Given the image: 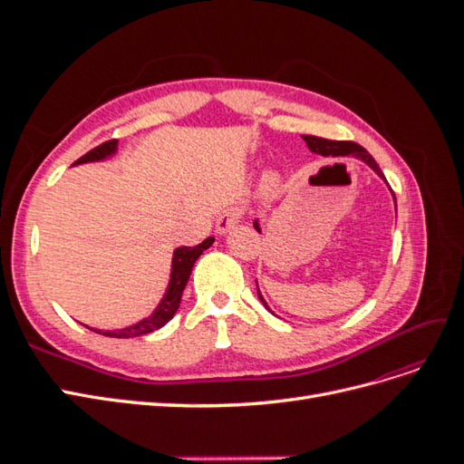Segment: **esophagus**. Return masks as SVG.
<instances>
[{"label": "esophagus", "instance_id": "34e87169", "mask_svg": "<svg viewBox=\"0 0 464 464\" xmlns=\"http://www.w3.org/2000/svg\"><path fill=\"white\" fill-rule=\"evenodd\" d=\"M242 218V208L237 207H230V208H224L222 213L217 217V232L218 234H227L230 232L237 222Z\"/></svg>", "mask_w": 464, "mask_h": 464}]
</instances>
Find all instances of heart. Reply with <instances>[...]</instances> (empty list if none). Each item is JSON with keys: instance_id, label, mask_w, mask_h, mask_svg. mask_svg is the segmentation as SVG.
<instances>
[{"instance_id": "heart-1", "label": "heart", "mask_w": 464, "mask_h": 464, "mask_svg": "<svg viewBox=\"0 0 464 464\" xmlns=\"http://www.w3.org/2000/svg\"><path fill=\"white\" fill-rule=\"evenodd\" d=\"M278 181H280V176H278V172H275V170H269V172H266V174L263 176V186H265L266 189H275V188L278 186Z\"/></svg>"}]
</instances>
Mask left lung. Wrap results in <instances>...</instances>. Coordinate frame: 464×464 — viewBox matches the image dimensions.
Listing matches in <instances>:
<instances>
[{
	"label": "left lung",
	"mask_w": 464,
	"mask_h": 464,
	"mask_svg": "<svg viewBox=\"0 0 464 464\" xmlns=\"http://www.w3.org/2000/svg\"><path fill=\"white\" fill-rule=\"evenodd\" d=\"M302 139L305 141L307 149H310L315 154H321V157H356V159L366 162L379 178L385 179L382 168H379L377 162L372 159V154L366 149L353 143V141H329V139L315 137V135H302ZM385 184H387V179H385ZM391 193H392V189H391ZM392 199H395V193H392ZM395 207H397V199H395ZM254 228L261 234V224H259L257 218L254 220ZM256 283H257V280H256ZM257 296H259L261 304L266 307V310H269V305H266V302L263 298V294L259 292V288H257Z\"/></svg>",
	"instance_id": "obj_1"
}]
</instances>
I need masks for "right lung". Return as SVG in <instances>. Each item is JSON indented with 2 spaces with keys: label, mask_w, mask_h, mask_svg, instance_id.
Wrapping results in <instances>:
<instances>
[{
  "label": "right lung",
  "mask_w": 464,
  "mask_h": 464,
  "mask_svg": "<svg viewBox=\"0 0 464 464\" xmlns=\"http://www.w3.org/2000/svg\"><path fill=\"white\" fill-rule=\"evenodd\" d=\"M118 152V141H106L102 145H98L96 149L89 150L85 157H81L75 164H85V162H101L106 160L110 157H114ZM73 164V166H75ZM215 237H207L205 242H201L199 246L195 247H176L174 249V256H172V271H170V283H168V288L164 292L162 300L159 302V305L154 307V312L141 319L133 323V325L125 327V329H118V331H101V329H92L87 327L98 334H104V336H114V339H131V336H141V334H149L152 331H157L160 327H164L168 321L174 317V314L178 312L179 302H181V294H184V288L189 280L191 269L195 261L199 259V256L203 254L205 249H208L213 246Z\"/></svg>",
  "instance_id": "add662e5"
}]
</instances>
